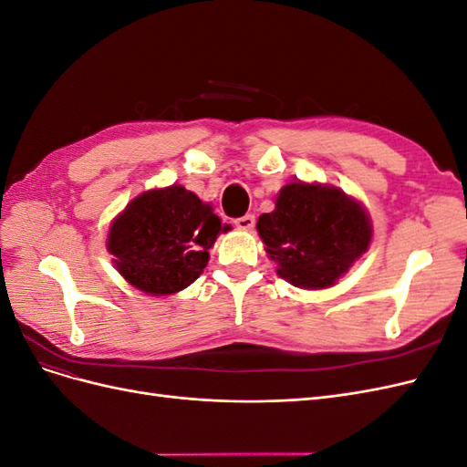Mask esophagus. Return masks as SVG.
I'll use <instances>...</instances> for the list:
<instances>
[{"label":"esophagus","instance_id":"obj_1","mask_svg":"<svg viewBox=\"0 0 467 467\" xmlns=\"http://www.w3.org/2000/svg\"><path fill=\"white\" fill-rule=\"evenodd\" d=\"M235 225H237V228L239 230H253V228H255V216H253V214H245V216H242V218H237L235 220Z\"/></svg>","mask_w":467,"mask_h":467}]
</instances>
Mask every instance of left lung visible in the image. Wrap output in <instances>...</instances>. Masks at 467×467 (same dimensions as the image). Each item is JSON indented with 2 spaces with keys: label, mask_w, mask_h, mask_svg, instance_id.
<instances>
[{
  "label": "left lung",
  "mask_w": 467,
  "mask_h": 467,
  "mask_svg": "<svg viewBox=\"0 0 467 467\" xmlns=\"http://www.w3.org/2000/svg\"><path fill=\"white\" fill-rule=\"evenodd\" d=\"M257 232L276 275L306 290L329 288L372 242L364 206L341 189L294 181L282 187Z\"/></svg>",
  "instance_id": "8db88e82"
}]
</instances>
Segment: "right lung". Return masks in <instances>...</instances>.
Segmentation results:
<instances>
[{"instance_id": "right-lung-1", "label": "right lung", "mask_w": 467, "mask_h": 467, "mask_svg": "<svg viewBox=\"0 0 467 467\" xmlns=\"http://www.w3.org/2000/svg\"><path fill=\"white\" fill-rule=\"evenodd\" d=\"M230 223L181 185L146 191L110 223L107 249L126 282L151 296L175 294L199 278L208 249Z\"/></svg>"}]
</instances>
